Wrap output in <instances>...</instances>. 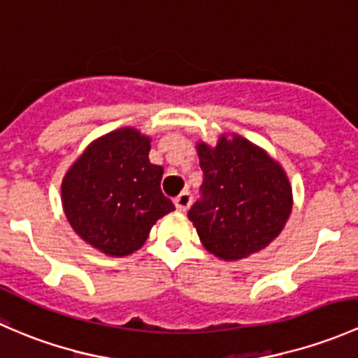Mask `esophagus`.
Here are the masks:
<instances>
[{
    "label": "esophagus",
    "mask_w": 358,
    "mask_h": 358,
    "mask_svg": "<svg viewBox=\"0 0 358 358\" xmlns=\"http://www.w3.org/2000/svg\"><path fill=\"white\" fill-rule=\"evenodd\" d=\"M190 204H192V196H190V192H187V190L180 194L175 199V206L180 213H185L187 209L190 208Z\"/></svg>",
    "instance_id": "34e87169"
}]
</instances>
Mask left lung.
I'll return each instance as SVG.
<instances>
[{
	"instance_id": "8db88e82",
	"label": "left lung",
	"mask_w": 358,
	"mask_h": 358,
	"mask_svg": "<svg viewBox=\"0 0 358 358\" xmlns=\"http://www.w3.org/2000/svg\"><path fill=\"white\" fill-rule=\"evenodd\" d=\"M196 150L204 182L189 220L202 246L225 262L265 249L292 211V187L282 164L237 133H223L215 147L199 140Z\"/></svg>"
}]
</instances>
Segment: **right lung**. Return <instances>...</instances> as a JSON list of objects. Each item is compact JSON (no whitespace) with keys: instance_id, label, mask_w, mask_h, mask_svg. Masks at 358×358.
Masks as SVG:
<instances>
[{"instance_id":"1","label":"right lung","mask_w":358,"mask_h":358,"mask_svg":"<svg viewBox=\"0 0 358 358\" xmlns=\"http://www.w3.org/2000/svg\"><path fill=\"white\" fill-rule=\"evenodd\" d=\"M150 142L133 126L93 140L62 178V208L74 232L107 256H129L159 218L175 209L161 192L164 169L150 162Z\"/></svg>"}]
</instances>
